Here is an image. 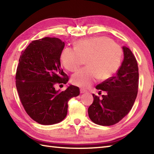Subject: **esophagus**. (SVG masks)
I'll use <instances>...</instances> for the list:
<instances>
[{
	"instance_id": "1",
	"label": "esophagus",
	"mask_w": 154,
	"mask_h": 154,
	"mask_svg": "<svg viewBox=\"0 0 154 154\" xmlns=\"http://www.w3.org/2000/svg\"><path fill=\"white\" fill-rule=\"evenodd\" d=\"M87 91V90H85V89H82V88H81V89H80L81 93H86Z\"/></svg>"
}]
</instances>
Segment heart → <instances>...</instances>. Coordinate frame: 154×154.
I'll return each instance as SVG.
<instances>
[{
  "instance_id": "obj_1",
  "label": "heart",
  "mask_w": 154,
  "mask_h": 154,
  "mask_svg": "<svg viewBox=\"0 0 154 154\" xmlns=\"http://www.w3.org/2000/svg\"><path fill=\"white\" fill-rule=\"evenodd\" d=\"M122 51L120 45L104 37L81 40L74 44V49L65 48L61 60L65 69L75 71L87 58V66L81 69L72 77L75 85L89 87L99 79L106 80L116 73L120 65Z\"/></svg>"
}]
</instances>
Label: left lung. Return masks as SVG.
I'll use <instances>...</instances> for the list:
<instances>
[{"instance_id":"8db88e82","label":"left lung","mask_w":154,"mask_h":154,"mask_svg":"<svg viewBox=\"0 0 154 154\" xmlns=\"http://www.w3.org/2000/svg\"><path fill=\"white\" fill-rule=\"evenodd\" d=\"M122 49L124 60L116 74L96 86L100 93L105 91L106 94L100 99L93 94V102L88 109L90 119L99 125L119 122L132 109L138 94V63L128 48Z\"/></svg>"}]
</instances>
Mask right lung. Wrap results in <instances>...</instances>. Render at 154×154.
<instances>
[{
  "label": "right lung",
  "instance_id": "obj_1",
  "mask_svg": "<svg viewBox=\"0 0 154 154\" xmlns=\"http://www.w3.org/2000/svg\"><path fill=\"white\" fill-rule=\"evenodd\" d=\"M64 42L45 37L32 41L22 51L16 73V85L26 112L35 122L51 125L63 120L67 114L68 101L79 94V88L70 85L60 92L56 84L69 81L61 67Z\"/></svg>",
  "mask_w": 154,
  "mask_h": 154
}]
</instances>
